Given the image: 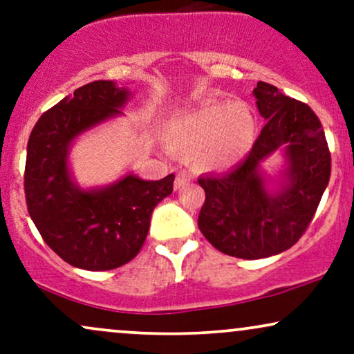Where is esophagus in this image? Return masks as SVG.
I'll use <instances>...</instances> for the list:
<instances>
[{
  "mask_svg": "<svg viewBox=\"0 0 354 354\" xmlns=\"http://www.w3.org/2000/svg\"><path fill=\"white\" fill-rule=\"evenodd\" d=\"M188 183H189V176H186V174H178L176 180H174V189L185 188Z\"/></svg>",
  "mask_w": 354,
  "mask_h": 354,
  "instance_id": "obj_1",
  "label": "esophagus"
}]
</instances>
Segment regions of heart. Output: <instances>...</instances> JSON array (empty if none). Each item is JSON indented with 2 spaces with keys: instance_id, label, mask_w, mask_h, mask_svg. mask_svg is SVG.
<instances>
[{
  "instance_id": "heart-1",
  "label": "heart",
  "mask_w": 354,
  "mask_h": 354,
  "mask_svg": "<svg viewBox=\"0 0 354 354\" xmlns=\"http://www.w3.org/2000/svg\"><path fill=\"white\" fill-rule=\"evenodd\" d=\"M258 121L248 104L211 101L193 111L173 118L165 129L168 149L191 160L201 154L206 168H226L250 151Z\"/></svg>"
}]
</instances>
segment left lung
I'll use <instances>...</instances> for the list:
<instances>
[{
	"label": "left lung",
	"mask_w": 354,
	"mask_h": 354,
	"mask_svg": "<svg viewBox=\"0 0 354 354\" xmlns=\"http://www.w3.org/2000/svg\"><path fill=\"white\" fill-rule=\"evenodd\" d=\"M253 93L266 124L251 151L230 173L198 180L206 194L198 216L203 236L243 259L290 250L310 226L331 174L330 148L315 111L263 81ZM279 147L288 168L282 188L270 194L259 165Z\"/></svg>",
	"instance_id": "8db88e82"
}]
</instances>
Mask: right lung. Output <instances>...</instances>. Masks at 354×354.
Instances as JSON below:
<instances>
[{
	"label": "right lung",
	"mask_w": 354,
	"mask_h": 354,
	"mask_svg": "<svg viewBox=\"0 0 354 354\" xmlns=\"http://www.w3.org/2000/svg\"><path fill=\"white\" fill-rule=\"evenodd\" d=\"M129 91L113 81L76 89L35 124L28 140L24 194L28 213L48 246L71 266L115 270L140 253L153 209L173 193L174 174L145 181L126 174L106 188L81 189L68 169L71 141L121 115Z\"/></svg>",
	"instance_id": "obj_1"
}]
</instances>
